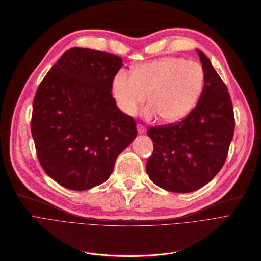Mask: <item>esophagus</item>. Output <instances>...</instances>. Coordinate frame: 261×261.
<instances>
[{"instance_id": "esophagus-1", "label": "esophagus", "mask_w": 261, "mask_h": 261, "mask_svg": "<svg viewBox=\"0 0 261 261\" xmlns=\"http://www.w3.org/2000/svg\"><path fill=\"white\" fill-rule=\"evenodd\" d=\"M136 128H137V132L140 133V134L146 132V128H145V126L142 125V124H137V125H136Z\"/></svg>"}]
</instances>
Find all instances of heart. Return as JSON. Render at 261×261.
<instances>
[{"label": "heart", "mask_w": 261, "mask_h": 261, "mask_svg": "<svg viewBox=\"0 0 261 261\" xmlns=\"http://www.w3.org/2000/svg\"><path fill=\"white\" fill-rule=\"evenodd\" d=\"M204 85L202 66L179 57H165L133 67L131 74L119 70L113 92L119 109L133 116L145 101L147 118L160 115L167 123L185 118L197 103Z\"/></svg>", "instance_id": "obj_1"}]
</instances>
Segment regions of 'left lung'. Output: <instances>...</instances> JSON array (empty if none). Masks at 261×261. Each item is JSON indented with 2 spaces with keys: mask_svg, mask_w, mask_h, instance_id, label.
I'll list each match as a JSON object with an SVG mask.
<instances>
[{
  "mask_svg": "<svg viewBox=\"0 0 261 261\" xmlns=\"http://www.w3.org/2000/svg\"><path fill=\"white\" fill-rule=\"evenodd\" d=\"M204 85L197 106L182 120L151 127L153 153L147 162L150 179L176 193L195 191L211 181L227 160L235 117L228 88L210 60L197 50Z\"/></svg>",
  "mask_w": 261,
  "mask_h": 261,
  "instance_id": "obj_1",
  "label": "left lung"
}]
</instances>
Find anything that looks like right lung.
Here are the masks:
<instances>
[{
	"label": "right lung",
	"instance_id": "add662e5",
	"mask_svg": "<svg viewBox=\"0 0 261 261\" xmlns=\"http://www.w3.org/2000/svg\"><path fill=\"white\" fill-rule=\"evenodd\" d=\"M123 59L71 48L41 82L32 102L31 133L46 174L84 191L106 181L115 160L136 137V123L121 112L112 83Z\"/></svg>",
	"mask_w": 261,
	"mask_h": 261
}]
</instances>
